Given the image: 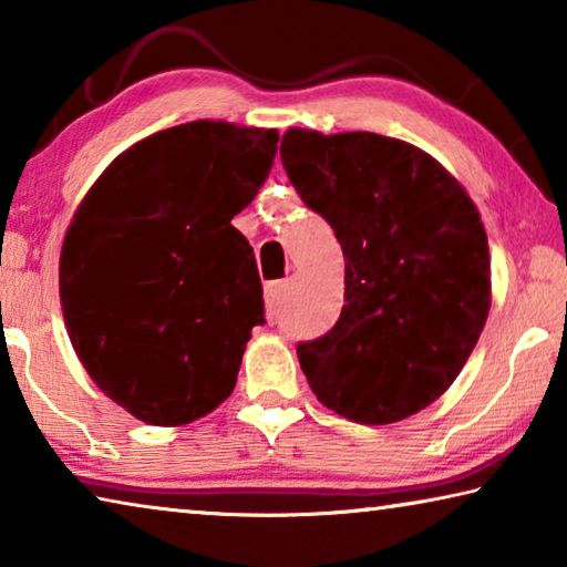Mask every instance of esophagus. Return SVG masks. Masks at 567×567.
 Wrapping results in <instances>:
<instances>
[{"label": "esophagus", "instance_id": "obj_1", "mask_svg": "<svg viewBox=\"0 0 567 567\" xmlns=\"http://www.w3.org/2000/svg\"><path fill=\"white\" fill-rule=\"evenodd\" d=\"M285 292V282H270L265 287V302H267V320L275 322L280 315V297Z\"/></svg>", "mask_w": 567, "mask_h": 567}]
</instances>
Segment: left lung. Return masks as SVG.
<instances>
[{"mask_svg": "<svg viewBox=\"0 0 567 567\" xmlns=\"http://www.w3.org/2000/svg\"><path fill=\"white\" fill-rule=\"evenodd\" d=\"M280 157L344 255L338 322L297 342L307 382L362 425L415 415L453 385L491 310L473 199L425 152L375 132L287 130Z\"/></svg>", "mask_w": 567, "mask_h": 567, "instance_id": "obj_1", "label": "left lung"}]
</instances>
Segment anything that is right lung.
<instances>
[{
	"mask_svg": "<svg viewBox=\"0 0 567 567\" xmlns=\"http://www.w3.org/2000/svg\"><path fill=\"white\" fill-rule=\"evenodd\" d=\"M277 140L209 120L152 134L102 172L66 229L60 297L76 358L150 425H185L227 400L265 324L233 217L265 185Z\"/></svg>",
	"mask_w": 567,
	"mask_h": 567,
	"instance_id": "right-lung-1",
	"label": "right lung"
}]
</instances>
